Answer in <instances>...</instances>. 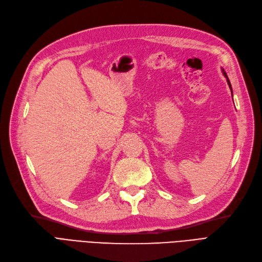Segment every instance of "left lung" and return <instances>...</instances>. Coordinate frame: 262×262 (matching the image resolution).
<instances>
[{"label":"left lung","mask_w":262,"mask_h":262,"mask_svg":"<svg viewBox=\"0 0 262 262\" xmlns=\"http://www.w3.org/2000/svg\"><path fill=\"white\" fill-rule=\"evenodd\" d=\"M222 74H223V76L227 78V81H228V84H229V86H230V89H231V92H232V86H231V83H230V80H229V78H228V76H227V74H225V71H224V69H222ZM232 97H233V93H232Z\"/></svg>","instance_id":"left-lung-1"}]
</instances>
